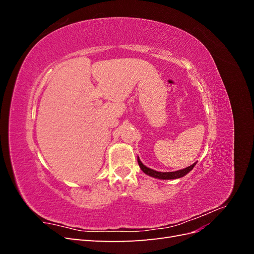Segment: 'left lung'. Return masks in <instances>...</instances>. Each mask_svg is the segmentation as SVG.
I'll list each match as a JSON object with an SVG mask.
<instances>
[{
  "label": "left lung",
  "mask_w": 254,
  "mask_h": 254,
  "mask_svg": "<svg viewBox=\"0 0 254 254\" xmlns=\"http://www.w3.org/2000/svg\"><path fill=\"white\" fill-rule=\"evenodd\" d=\"M137 163H139L141 170L150 177H153V178H158V179H163V180H171V179H178L181 178V177L186 176L188 173H190L191 170H193L194 166L196 165V163L190 165L189 167L183 168V170L180 171H176V172H168V173H162V172H157V171H153L151 168H148L147 166H145L142 162L141 160L137 157Z\"/></svg>",
  "instance_id": "obj_1"
}]
</instances>
